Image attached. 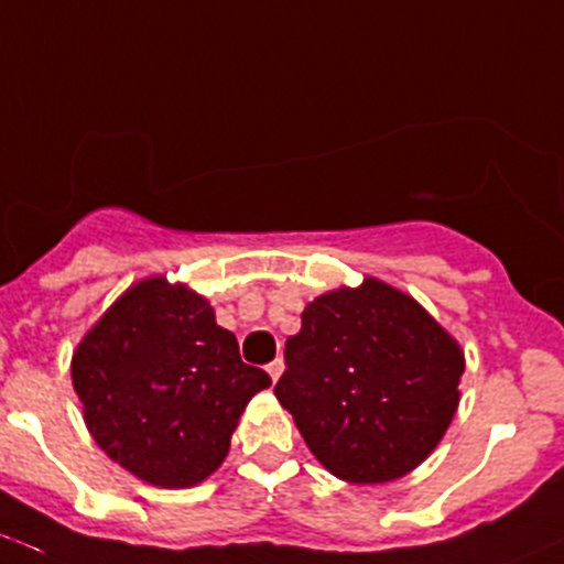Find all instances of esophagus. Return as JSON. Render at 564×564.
<instances>
[{
	"instance_id": "obj_1",
	"label": "esophagus",
	"mask_w": 564,
	"mask_h": 564,
	"mask_svg": "<svg viewBox=\"0 0 564 564\" xmlns=\"http://www.w3.org/2000/svg\"><path fill=\"white\" fill-rule=\"evenodd\" d=\"M268 375L272 377V382H278V377L283 375V361H281V358H275V361L268 364Z\"/></svg>"
}]
</instances>
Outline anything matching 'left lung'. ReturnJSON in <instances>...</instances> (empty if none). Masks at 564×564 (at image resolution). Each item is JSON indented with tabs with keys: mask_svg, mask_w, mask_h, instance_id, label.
Masks as SVG:
<instances>
[{
	"mask_svg": "<svg viewBox=\"0 0 564 564\" xmlns=\"http://www.w3.org/2000/svg\"><path fill=\"white\" fill-rule=\"evenodd\" d=\"M466 356L433 315L367 275L302 311L275 399L326 471L382 485L429 457L460 404Z\"/></svg>",
	"mask_w": 564,
	"mask_h": 564,
	"instance_id": "left-lung-1",
	"label": "left lung"
}]
</instances>
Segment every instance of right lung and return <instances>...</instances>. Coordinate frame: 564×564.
<instances>
[{
	"mask_svg": "<svg viewBox=\"0 0 564 564\" xmlns=\"http://www.w3.org/2000/svg\"><path fill=\"white\" fill-rule=\"evenodd\" d=\"M72 382L90 436L147 485H200L270 377L240 361L212 302L165 275L135 281L79 339Z\"/></svg>",
	"mask_w": 564,
	"mask_h": 564,
	"instance_id": "add662e5",
	"label": "right lung"
}]
</instances>
